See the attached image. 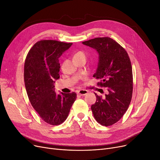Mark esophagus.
I'll return each mask as SVG.
<instances>
[{
  "mask_svg": "<svg viewBox=\"0 0 160 160\" xmlns=\"http://www.w3.org/2000/svg\"><path fill=\"white\" fill-rule=\"evenodd\" d=\"M88 92V91L87 90L81 89V90H78V94L79 95H80V96H85V95L87 94Z\"/></svg>",
  "mask_w": 160,
  "mask_h": 160,
  "instance_id": "1",
  "label": "esophagus"
}]
</instances>
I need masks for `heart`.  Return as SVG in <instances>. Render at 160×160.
I'll list each match as a JSON object with an SVG mask.
<instances>
[{
    "label": "heart",
    "mask_w": 160,
    "mask_h": 160,
    "mask_svg": "<svg viewBox=\"0 0 160 160\" xmlns=\"http://www.w3.org/2000/svg\"><path fill=\"white\" fill-rule=\"evenodd\" d=\"M85 57V55L84 52L82 51H78V52H76L73 57Z\"/></svg>",
    "instance_id": "1"
}]
</instances>
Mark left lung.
<instances>
[{
  "label": "left lung",
  "mask_w": 160,
  "mask_h": 160,
  "mask_svg": "<svg viewBox=\"0 0 160 160\" xmlns=\"http://www.w3.org/2000/svg\"><path fill=\"white\" fill-rule=\"evenodd\" d=\"M82 44L97 51L99 62L93 77L100 79L98 85L107 88L104 98L98 96L91 106L99 124L109 126L123 117L132 100L133 74L130 57L126 51L109 37L96 38Z\"/></svg>",
  "instance_id": "1"
}]
</instances>
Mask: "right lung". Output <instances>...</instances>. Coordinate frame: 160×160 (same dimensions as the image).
Here are the masks:
<instances>
[{"instance_id": "right-lung-1", "label": "right lung", "mask_w": 160, "mask_h": 160, "mask_svg": "<svg viewBox=\"0 0 160 160\" xmlns=\"http://www.w3.org/2000/svg\"><path fill=\"white\" fill-rule=\"evenodd\" d=\"M72 43L52 40L36 42L27 55L24 81L27 93L33 108L49 124L57 126L67 118L77 94H57L54 83L59 79V58Z\"/></svg>"}]
</instances>
